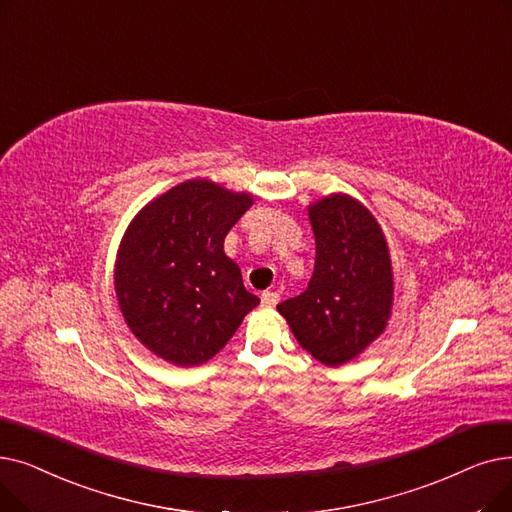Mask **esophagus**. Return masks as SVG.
Segmentation results:
<instances>
[{
    "label": "esophagus",
    "mask_w": 512,
    "mask_h": 512,
    "mask_svg": "<svg viewBox=\"0 0 512 512\" xmlns=\"http://www.w3.org/2000/svg\"><path fill=\"white\" fill-rule=\"evenodd\" d=\"M278 301H280V295L276 291H265L261 295V305L263 307H274Z\"/></svg>",
    "instance_id": "esophagus-1"
}]
</instances>
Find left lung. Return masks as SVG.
Masks as SVG:
<instances>
[{
    "label": "left lung",
    "mask_w": 512,
    "mask_h": 512,
    "mask_svg": "<svg viewBox=\"0 0 512 512\" xmlns=\"http://www.w3.org/2000/svg\"><path fill=\"white\" fill-rule=\"evenodd\" d=\"M316 265L305 291L278 305L299 345L337 368L381 335L391 316L393 270L374 215L347 194L309 205Z\"/></svg>",
    "instance_id": "1"
}]
</instances>
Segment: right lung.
Returning a JSON list of instances; mask_svg holds the SVG:
<instances>
[{
	"label": "right lung",
	"instance_id": "1",
	"mask_svg": "<svg viewBox=\"0 0 512 512\" xmlns=\"http://www.w3.org/2000/svg\"><path fill=\"white\" fill-rule=\"evenodd\" d=\"M251 205V194L188 180L133 217L115 291L129 330L154 355L175 366L205 364L259 305L224 253L226 234Z\"/></svg>",
	"mask_w": 512,
	"mask_h": 512
}]
</instances>
